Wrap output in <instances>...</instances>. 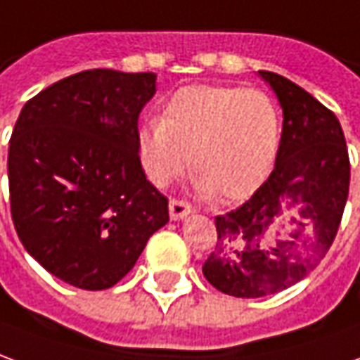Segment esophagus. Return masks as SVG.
<instances>
[{
  "label": "esophagus",
  "mask_w": 360,
  "mask_h": 360,
  "mask_svg": "<svg viewBox=\"0 0 360 360\" xmlns=\"http://www.w3.org/2000/svg\"><path fill=\"white\" fill-rule=\"evenodd\" d=\"M168 211H170V219H184L186 215H190L192 213V205L184 200H170L168 203Z\"/></svg>",
  "instance_id": "1"
}]
</instances>
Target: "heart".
<instances>
[{"instance_id": "b5f03b06", "label": "heart", "mask_w": 360, "mask_h": 360, "mask_svg": "<svg viewBox=\"0 0 360 360\" xmlns=\"http://www.w3.org/2000/svg\"><path fill=\"white\" fill-rule=\"evenodd\" d=\"M281 141V116L259 89L188 85L165 104L159 122L139 129L145 176L165 188L190 167L203 195L240 201L266 182Z\"/></svg>"}]
</instances>
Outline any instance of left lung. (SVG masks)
Listing matches in <instances>:
<instances>
[{
    "label": "left lung",
    "instance_id": "obj_1",
    "mask_svg": "<svg viewBox=\"0 0 360 360\" xmlns=\"http://www.w3.org/2000/svg\"><path fill=\"white\" fill-rule=\"evenodd\" d=\"M283 108L275 167L248 201L215 217L203 275L217 290L259 298L304 279L330 250L349 195L351 165L335 114L302 86L259 71Z\"/></svg>",
    "mask_w": 360,
    "mask_h": 360
}]
</instances>
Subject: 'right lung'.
I'll return each instance as SVG.
<instances>
[{"label":"right lung","instance_id":"add662e5","mask_svg":"<svg viewBox=\"0 0 360 360\" xmlns=\"http://www.w3.org/2000/svg\"><path fill=\"white\" fill-rule=\"evenodd\" d=\"M155 81V73L81 71L32 96L13 127L15 231L46 271L77 289L114 287L168 223V200L137 153V118Z\"/></svg>","mask_w":360,"mask_h":360}]
</instances>
